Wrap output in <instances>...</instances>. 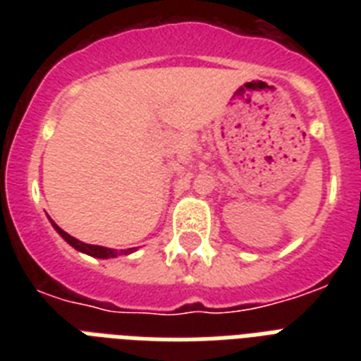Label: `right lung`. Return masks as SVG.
Segmentation results:
<instances>
[{"instance_id":"add662e5","label":"right lung","mask_w":361,"mask_h":361,"mask_svg":"<svg viewBox=\"0 0 361 361\" xmlns=\"http://www.w3.org/2000/svg\"><path fill=\"white\" fill-rule=\"evenodd\" d=\"M50 223H52V226L56 228V232H58L59 236L63 238V240L67 241L71 247H75L76 251L86 252V255H90V257H93V258H116V257H120V255H130V252L136 251V247H130V249H123V251H116V249H109V247L90 245V243H84V241L76 240V238H73L71 234H67L65 231H61V228H59V226L56 225L52 219H50Z\"/></svg>"}]
</instances>
